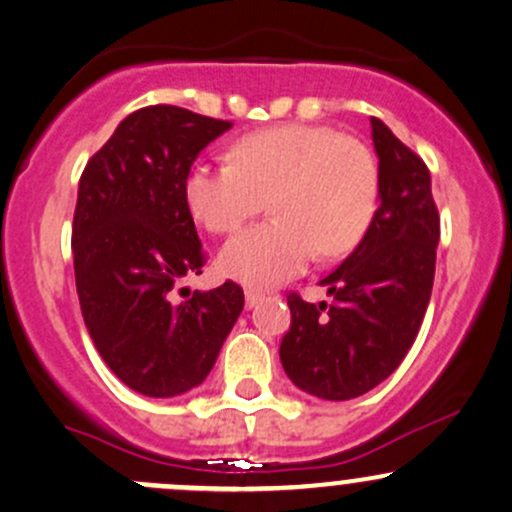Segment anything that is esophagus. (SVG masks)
Segmentation results:
<instances>
[{"mask_svg": "<svg viewBox=\"0 0 512 512\" xmlns=\"http://www.w3.org/2000/svg\"><path fill=\"white\" fill-rule=\"evenodd\" d=\"M262 299H265V291H260V289H245V301H247V306H257V303H260Z\"/></svg>", "mask_w": 512, "mask_h": 512, "instance_id": "obj_1", "label": "esophagus"}]
</instances>
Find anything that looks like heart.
Listing matches in <instances>:
<instances>
[{
    "instance_id": "heart-1",
    "label": "heart",
    "mask_w": 512,
    "mask_h": 512,
    "mask_svg": "<svg viewBox=\"0 0 512 512\" xmlns=\"http://www.w3.org/2000/svg\"><path fill=\"white\" fill-rule=\"evenodd\" d=\"M233 162L194 165L189 209L211 233H233L272 204L274 218L228 240L221 269L247 284H279L313 252L340 257L364 238L379 204V162L367 143L335 128L284 123L247 133Z\"/></svg>"
}]
</instances>
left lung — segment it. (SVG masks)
Listing matches in <instances>:
<instances>
[{
  "instance_id": "1",
  "label": "left lung",
  "mask_w": 512,
  "mask_h": 512,
  "mask_svg": "<svg viewBox=\"0 0 512 512\" xmlns=\"http://www.w3.org/2000/svg\"><path fill=\"white\" fill-rule=\"evenodd\" d=\"M379 209L362 243L320 284L333 303L286 296L291 328L279 357L299 389L350 401L389 376L411 350L428 308L440 213L423 157L372 116Z\"/></svg>"
}]
</instances>
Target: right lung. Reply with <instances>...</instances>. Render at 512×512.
Instances as JSON below:
<instances>
[{
    "instance_id": "right-lung-1",
    "label": "right lung",
    "mask_w": 512,
    "mask_h": 512,
    "mask_svg": "<svg viewBox=\"0 0 512 512\" xmlns=\"http://www.w3.org/2000/svg\"><path fill=\"white\" fill-rule=\"evenodd\" d=\"M230 126L182 106H143L80 177L72 255L84 325L111 372L143 396L199 386L245 306L230 279L172 301L174 286L206 265L184 182Z\"/></svg>"
}]
</instances>
